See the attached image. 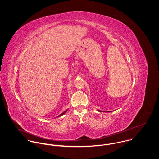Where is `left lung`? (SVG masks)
<instances>
[{"instance_id":"left-lung-1","label":"left lung","mask_w":159,"mask_h":159,"mask_svg":"<svg viewBox=\"0 0 159 159\" xmlns=\"http://www.w3.org/2000/svg\"><path fill=\"white\" fill-rule=\"evenodd\" d=\"M98 111H100V112H102V111H100V110H98Z\"/></svg>"}]
</instances>
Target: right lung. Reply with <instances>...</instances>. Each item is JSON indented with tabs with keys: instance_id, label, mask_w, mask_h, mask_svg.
I'll list each match as a JSON object with an SVG mask.
<instances>
[{
	"instance_id": "right-lung-1",
	"label": "right lung",
	"mask_w": 159,
	"mask_h": 159,
	"mask_svg": "<svg viewBox=\"0 0 159 159\" xmlns=\"http://www.w3.org/2000/svg\"><path fill=\"white\" fill-rule=\"evenodd\" d=\"M67 110H66V111H64V112H63V113H62L61 114H60V115H59V116H57V117H60V116H62V115H64V114L66 113V112H67Z\"/></svg>"
}]
</instances>
